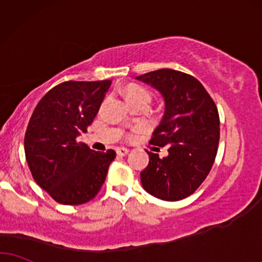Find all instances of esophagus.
Listing matches in <instances>:
<instances>
[{
  "label": "esophagus",
  "instance_id": "esophagus-1",
  "mask_svg": "<svg viewBox=\"0 0 262 262\" xmlns=\"http://www.w3.org/2000/svg\"><path fill=\"white\" fill-rule=\"evenodd\" d=\"M128 152H129V149L124 148V147H118V148L116 149L117 156H120V157H124V156H127V155H128Z\"/></svg>",
  "mask_w": 262,
  "mask_h": 262
}]
</instances>
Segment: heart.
<instances>
[{
  "label": "heart",
  "instance_id": "heart-1",
  "mask_svg": "<svg viewBox=\"0 0 262 262\" xmlns=\"http://www.w3.org/2000/svg\"><path fill=\"white\" fill-rule=\"evenodd\" d=\"M127 100H151V93L140 85H132L127 90Z\"/></svg>",
  "mask_w": 262,
  "mask_h": 262
}]
</instances>
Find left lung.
<instances>
[{"label":"left lung","instance_id":"obj_1","mask_svg":"<svg viewBox=\"0 0 262 262\" xmlns=\"http://www.w3.org/2000/svg\"><path fill=\"white\" fill-rule=\"evenodd\" d=\"M135 79L163 97L165 110L149 142L166 146L169 152L159 158L146 151L149 163L140 173L142 187L162 200H182L200 187L214 163L221 133L218 109L201 82L186 73L164 68Z\"/></svg>","mask_w":262,"mask_h":262}]
</instances>
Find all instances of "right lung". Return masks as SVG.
Returning a JSON list of instances; mask_svg holds the SVG:
<instances>
[{
    "label": "right lung",
    "mask_w": 262,
    "mask_h": 262,
    "mask_svg": "<svg viewBox=\"0 0 262 262\" xmlns=\"http://www.w3.org/2000/svg\"><path fill=\"white\" fill-rule=\"evenodd\" d=\"M110 80L66 81L37 104L25 134V156L38 186L62 205L86 204L105 181L114 149L96 152L76 138L95 120Z\"/></svg>",
    "instance_id": "right-lung-1"
}]
</instances>
